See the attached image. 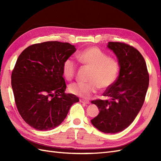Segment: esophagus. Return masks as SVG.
<instances>
[{"label": "esophagus", "instance_id": "obj_1", "mask_svg": "<svg viewBox=\"0 0 161 161\" xmlns=\"http://www.w3.org/2000/svg\"><path fill=\"white\" fill-rule=\"evenodd\" d=\"M80 102H81V103H83V104H89V102L87 100H84V99H80Z\"/></svg>", "mask_w": 161, "mask_h": 161}]
</instances>
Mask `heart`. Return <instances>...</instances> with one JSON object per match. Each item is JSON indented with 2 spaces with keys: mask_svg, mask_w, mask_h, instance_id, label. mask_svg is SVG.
Instances as JSON below:
<instances>
[{
  "mask_svg": "<svg viewBox=\"0 0 161 161\" xmlns=\"http://www.w3.org/2000/svg\"><path fill=\"white\" fill-rule=\"evenodd\" d=\"M79 63L91 68V73L86 84L73 83L69 86L72 94L83 98H89L96 93L97 88L107 89L116 81L119 71V64L114 58L109 57L97 47H87L76 54ZM77 69V64L68 58L64 61L62 72L67 80L74 78Z\"/></svg>",
  "mask_w": 161,
  "mask_h": 161,
  "instance_id": "b5f03b06",
  "label": "heart"
}]
</instances>
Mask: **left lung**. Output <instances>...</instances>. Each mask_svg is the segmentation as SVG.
Listing matches in <instances>:
<instances>
[{"mask_svg":"<svg viewBox=\"0 0 161 161\" xmlns=\"http://www.w3.org/2000/svg\"><path fill=\"white\" fill-rule=\"evenodd\" d=\"M108 47L117 56L119 75L103 93L105 100L91 101L100 113L91 123L100 131L115 133L127 128L134 120L144 103L149 75L141 53L122 42H108Z\"/></svg>","mask_w":161,"mask_h":161,"instance_id":"left-lung-1","label":"left lung"}]
</instances>
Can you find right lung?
<instances>
[{"mask_svg": "<svg viewBox=\"0 0 161 161\" xmlns=\"http://www.w3.org/2000/svg\"><path fill=\"white\" fill-rule=\"evenodd\" d=\"M76 48L69 43L46 42L28 46L20 54L12 73L16 106L34 129L55 128L66 118L76 95L65 93L64 61Z\"/></svg>", "mask_w": 161, "mask_h": 161, "instance_id": "obj_1", "label": "right lung"}]
</instances>
